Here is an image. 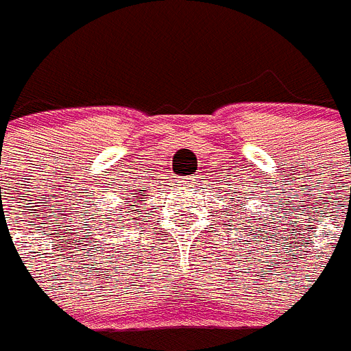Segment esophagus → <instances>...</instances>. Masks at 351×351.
Returning <instances> with one entry per match:
<instances>
[{"mask_svg": "<svg viewBox=\"0 0 351 351\" xmlns=\"http://www.w3.org/2000/svg\"><path fill=\"white\" fill-rule=\"evenodd\" d=\"M196 182H198V176H189L187 178V184H196Z\"/></svg>", "mask_w": 351, "mask_h": 351, "instance_id": "1", "label": "esophagus"}]
</instances>
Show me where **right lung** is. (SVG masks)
Masks as SVG:
<instances>
[{
	"instance_id": "obj_1",
	"label": "right lung",
	"mask_w": 351,
	"mask_h": 351,
	"mask_svg": "<svg viewBox=\"0 0 351 351\" xmlns=\"http://www.w3.org/2000/svg\"><path fill=\"white\" fill-rule=\"evenodd\" d=\"M130 194H139V196H132V199H137V205H141V202H144V198H146V191L143 189V193H130ZM137 205H126V208L132 212V207H137ZM123 217V216H121ZM117 219V221H123V219Z\"/></svg>"
}]
</instances>
